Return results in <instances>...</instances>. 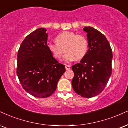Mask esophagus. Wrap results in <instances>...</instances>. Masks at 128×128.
Wrapping results in <instances>:
<instances>
[{"mask_svg": "<svg viewBox=\"0 0 128 128\" xmlns=\"http://www.w3.org/2000/svg\"><path fill=\"white\" fill-rule=\"evenodd\" d=\"M65 67H66V70H70V66H69V65H66Z\"/></svg>", "mask_w": 128, "mask_h": 128, "instance_id": "obj_1", "label": "esophagus"}]
</instances>
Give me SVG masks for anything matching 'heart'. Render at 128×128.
Listing matches in <instances>:
<instances>
[{
  "mask_svg": "<svg viewBox=\"0 0 128 128\" xmlns=\"http://www.w3.org/2000/svg\"><path fill=\"white\" fill-rule=\"evenodd\" d=\"M55 42L48 43V49L54 57L60 60L63 54L64 48L66 53L63 60L66 62L74 60H82L88 51L89 44L86 38L74 32L68 31L62 32L56 36Z\"/></svg>",
  "mask_w": 128,
  "mask_h": 128,
  "instance_id": "obj_1",
  "label": "heart"
}]
</instances>
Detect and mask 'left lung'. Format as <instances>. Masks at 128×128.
Segmentation results:
<instances>
[{
  "label": "left lung",
  "mask_w": 128,
  "mask_h": 128,
  "mask_svg": "<svg viewBox=\"0 0 128 128\" xmlns=\"http://www.w3.org/2000/svg\"><path fill=\"white\" fill-rule=\"evenodd\" d=\"M89 49L80 63L72 66V87L82 97L91 98L101 93L112 74V48L107 38L91 27H84Z\"/></svg>",
  "instance_id": "8db88e82"
}]
</instances>
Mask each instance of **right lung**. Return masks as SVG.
I'll list each match as a JSON object with an SVG mask.
<instances>
[{"mask_svg": "<svg viewBox=\"0 0 128 128\" xmlns=\"http://www.w3.org/2000/svg\"><path fill=\"white\" fill-rule=\"evenodd\" d=\"M39 28L26 37L18 52L16 74L24 90L32 96L44 98L55 91L66 72L47 47L48 34Z\"/></svg>", "mask_w": 128, "mask_h": 128, "instance_id": "add662e5", "label": "right lung"}]
</instances>
